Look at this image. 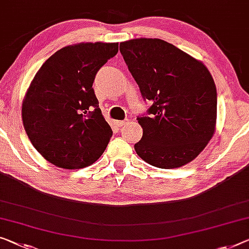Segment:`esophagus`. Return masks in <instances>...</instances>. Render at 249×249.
Listing matches in <instances>:
<instances>
[{"instance_id": "esophagus-1", "label": "esophagus", "mask_w": 249, "mask_h": 249, "mask_svg": "<svg viewBox=\"0 0 249 249\" xmlns=\"http://www.w3.org/2000/svg\"><path fill=\"white\" fill-rule=\"evenodd\" d=\"M117 124H118V125H120V127H122V125H125V124H127V121H125V120L117 121Z\"/></svg>"}]
</instances>
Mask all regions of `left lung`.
<instances>
[{
	"label": "left lung",
	"mask_w": 249,
	"mask_h": 249,
	"mask_svg": "<svg viewBox=\"0 0 249 249\" xmlns=\"http://www.w3.org/2000/svg\"><path fill=\"white\" fill-rule=\"evenodd\" d=\"M120 52L143 100L152 102L137 118L143 130L137 155L162 169L190 162L215 132L217 91L208 69L160 39L121 42Z\"/></svg>",
	"instance_id": "obj_1"
}]
</instances>
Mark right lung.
I'll list each match as a JSON object with an SVG mask.
<instances>
[{
    "instance_id": "1",
    "label": "right lung",
    "mask_w": 249,
    "mask_h": 249,
    "mask_svg": "<svg viewBox=\"0 0 249 249\" xmlns=\"http://www.w3.org/2000/svg\"><path fill=\"white\" fill-rule=\"evenodd\" d=\"M118 53V43H79L42 64L22 103V120L44 159L64 169L92 164L108 146L111 127L92 88L95 74Z\"/></svg>"
}]
</instances>
